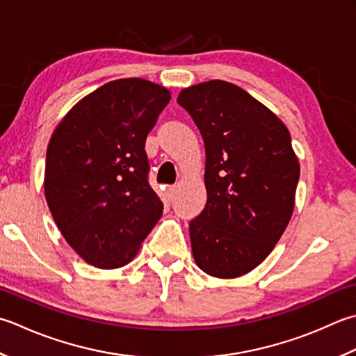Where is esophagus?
Wrapping results in <instances>:
<instances>
[{"label":"esophagus","instance_id":"34e87169","mask_svg":"<svg viewBox=\"0 0 356 356\" xmlns=\"http://www.w3.org/2000/svg\"><path fill=\"white\" fill-rule=\"evenodd\" d=\"M176 190H177L176 185H170L168 188H166V194H168L170 199L174 197V194H176Z\"/></svg>","mask_w":356,"mask_h":356}]
</instances>
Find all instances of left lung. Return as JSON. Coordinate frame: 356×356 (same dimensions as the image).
<instances>
[{"mask_svg": "<svg viewBox=\"0 0 356 356\" xmlns=\"http://www.w3.org/2000/svg\"><path fill=\"white\" fill-rule=\"evenodd\" d=\"M205 145L204 211L190 222L202 271L232 280L266 259L295 208L299 162L287 127L247 90L222 80L177 97Z\"/></svg>", "mask_w": 356, "mask_h": 356, "instance_id": "left-lung-1", "label": "left lung"}]
</instances>
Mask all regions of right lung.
<instances>
[{
	"mask_svg": "<svg viewBox=\"0 0 356 356\" xmlns=\"http://www.w3.org/2000/svg\"><path fill=\"white\" fill-rule=\"evenodd\" d=\"M170 100V90L152 81L114 80L81 99L54 131L46 200L66 242L90 266H127L162 218L145 140Z\"/></svg>",
	"mask_w": 356,
	"mask_h": 356,
	"instance_id": "add662e5",
	"label": "right lung"
}]
</instances>
